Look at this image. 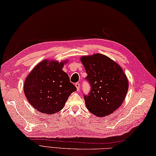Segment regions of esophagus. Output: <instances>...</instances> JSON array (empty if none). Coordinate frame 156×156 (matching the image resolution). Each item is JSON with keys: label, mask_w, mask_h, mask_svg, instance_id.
I'll return each instance as SVG.
<instances>
[{"label": "esophagus", "mask_w": 156, "mask_h": 156, "mask_svg": "<svg viewBox=\"0 0 156 156\" xmlns=\"http://www.w3.org/2000/svg\"><path fill=\"white\" fill-rule=\"evenodd\" d=\"M75 87L77 88V90L78 91L79 89H80V83H79V82H76V83H75Z\"/></svg>", "instance_id": "esophagus-1"}]
</instances>
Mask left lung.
<instances>
[{
    "label": "left lung",
    "mask_w": 156,
    "mask_h": 156,
    "mask_svg": "<svg viewBox=\"0 0 156 156\" xmlns=\"http://www.w3.org/2000/svg\"><path fill=\"white\" fill-rule=\"evenodd\" d=\"M80 60L91 86L88 95H84L86 107L98 117H107L124 101L129 88L127 76L120 66L105 55L82 56Z\"/></svg>",
    "instance_id": "obj_1"
}]
</instances>
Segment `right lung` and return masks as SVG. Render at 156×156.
Returning <instances> with one entry per match:
<instances>
[{"instance_id": "add662e5", "label": "right lung", "mask_w": 156, "mask_h": 156, "mask_svg": "<svg viewBox=\"0 0 156 156\" xmlns=\"http://www.w3.org/2000/svg\"><path fill=\"white\" fill-rule=\"evenodd\" d=\"M67 60L44 59L29 73L24 82L25 97L33 107L42 113L51 115L60 111L75 86L62 70Z\"/></svg>"}]
</instances>
